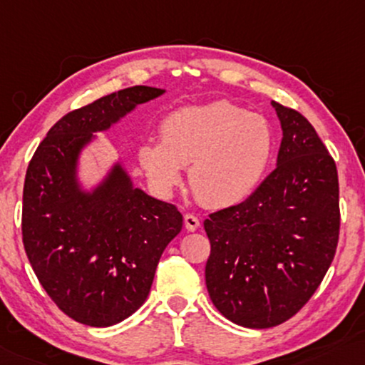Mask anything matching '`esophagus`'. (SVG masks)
Segmentation results:
<instances>
[{"mask_svg":"<svg viewBox=\"0 0 365 365\" xmlns=\"http://www.w3.org/2000/svg\"><path fill=\"white\" fill-rule=\"evenodd\" d=\"M183 223H185V228H187L188 232H197L198 227H200V220H198V217H195L193 213L185 215Z\"/></svg>","mask_w":365,"mask_h":365,"instance_id":"1","label":"esophagus"}]
</instances>
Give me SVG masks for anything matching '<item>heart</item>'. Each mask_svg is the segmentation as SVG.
<instances>
[{"instance_id": "b5f03b06", "label": "heart", "mask_w": 365, "mask_h": 365, "mask_svg": "<svg viewBox=\"0 0 365 365\" xmlns=\"http://www.w3.org/2000/svg\"><path fill=\"white\" fill-rule=\"evenodd\" d=\"M160 138L143 142L138 163L167 193L182 182V167L195 197L215 208L238 205L258 188L276 147L271 122L228 101L183 107L160 124Z\"/></svg>"}]
</instances>
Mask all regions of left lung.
Segmentation results:
<instances>
[{"label":"left lung","mask_w":365,"mask_h":365,"mask_svg":"<svg viewBox=\"0 0 365 365\" xmlns=\"http://www.w3.org/2000/svg\"><path fill=\"white\" fill-rule=\"evenodd\" d=\"M283 129L278 167L245 202L210 213L205 279L235 324L266 329L291 319L334 259L341 212L334 158L314 127L271 102Z\"/></svg>","instance_id":"obj_1"}]
</instances>
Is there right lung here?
<instances>
[{"mask_svg":"<svg viewBox=\"0 0 365 365\" xmlns=\"http://www.w3.org/2000/svg\"><path fill=\"white\" fill-rule=\"evenodd\" d=\"M162 89L127 87L66 114L31 158L23 190V245L41 286L64 314L114 326L145 302L158 259L180 233L175 205L133 188L115 165L94 193L76 185V160L106 130Z\"/></svg>","mask_w":365,"mask_h":365,"instance_id":"obj_1","label":"right lung"}]
</instances>
